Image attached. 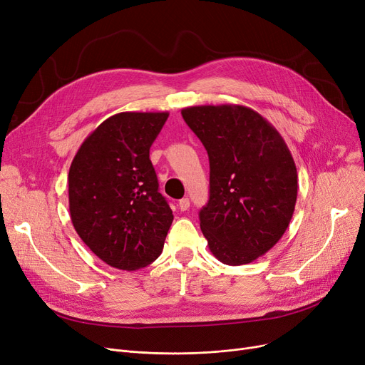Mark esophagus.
Returning a JSON list of instances; mask_svg holds the SVG:
<instances>
[{
	"label": "esophagus",
	"mask_w": 365,
	"mask_h": 365,
	"mask_svg": "<svg viewBox=\"0 0 365 365\" xmlns=\"http://www.w3.org/2000/svg\"><path fill=\"white\" fill-rule=\"evenodd\" d=\"M189 200L187 198H182L180 201H179V208H180V212H186V210L189 208Z\"/></svg>",
	"instance_id": "obj_1"
}]
</instances>
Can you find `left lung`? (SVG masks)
<instances>
[{"instance_id": "1", "label": "left lung", "mask_w": 365, "mask_h": 365, "mask_svg": "<svg viewBox=\"0 0 365 365\" xmlns=\"http://www.w3.org/2000/svg\"><path fill=\"white\" fill-rule=\"evenodd\" d=\"M210 161V198L200 226L225 264L256 260L281 240L294 213L297 170L277 128L241 105L182 109Z\"/></svg>"}]
</instances>
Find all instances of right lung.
Returning <instances> with one entry per match:
<instances>
[{
    "instance_id": "right-lung-1",
    "label": "right lung",
    "mask_w": 365,
    "mask_h": 365,
    "mask_svg": "<svg viewBox=\"0 0 365 365\" xmlns=\"http://www.w3.org/2000/svg\"><path fill=\"white\" fill-rule=\"evenodd\" d=\"M167 118L168 112L112 115L83 142L69 168L75 231L117 269L136 271L155 260L173 222L149 160Z\"/></svg>"
}]
</instances>
